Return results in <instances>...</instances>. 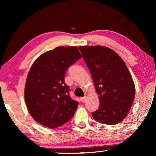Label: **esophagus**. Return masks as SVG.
Here are the masks:
<instances>
[{
	"instance_id": "34e87169",
	"label": "esophagus",
	"mask_w": 156,
	"mask_h": 156,
	"mask_svg": "<svg viewBox=\"0 0 156 156\" xmlns=\"http://www.w3.org/2000/svg\"><path fill=\"white\" fill-rule=\"evenodd\" d=\"M80 99H81V101H82V102H85V101H86V99H87V97H82Z\"/></svg>"
}]
</instances>
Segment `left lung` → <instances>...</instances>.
<instances>
[{
  "mask_svg": "<svg viewBox=\"0 0 156 156\" xmlns=\"http://www.w3.org/2000/svg\"><path fill=\"white\" fill-rule=\"evenodd\" d=\"M92 76L99 107L91 113L94 120L117 124L126 117L135 98V84L124 61L104 46H80Z\"/></svg>",
  "mask_w": 156,
  "mask_h": 156,
  "instance_id": "left-lung-1",
  "label": "left lung"
}]
</instances>
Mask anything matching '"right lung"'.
Returning <instances> with one entry per match:
<instances>
[{
  "label": "right lung",
  "instance_id": "obj_1",
  "mask_svg": "<svg viewBox=\"0 0 156 156\" xmlns=\"http://www.w3.org/2000/svg\"><path fill=\"white\" fill-rule=\"evenodd\" d=\"M81 57L76 47H57L40 55L32 65L24 96L27 110L37 123L55 129L74 116L78 102L69 97L65 75Z\"/></svg>",
  "mask_w": 156,
  "mask_h": 156
}]
</instances>
